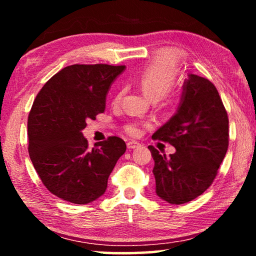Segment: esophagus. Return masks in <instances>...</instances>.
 Masks as SVG:
<instances>
[{
	"label": "esophagus",
	"instance_id": "34e87169",
	"mask_svg": "<svg viewBox=\"0 0 256 256\" xmlns=\"http://www.w3.org/2000/svg\"><path fill=\"white\" fill-rule=\"evenodd\" d=\"M126 146H128V149H136V148H138V146H140L141 144L136 141H128Z\"/></svg>",
	"mask_w": 256,
	"mask_h": 256
}]
</instances>
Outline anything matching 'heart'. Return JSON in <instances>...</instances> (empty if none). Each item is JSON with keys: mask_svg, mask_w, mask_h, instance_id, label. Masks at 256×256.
Segmentation results:
<instances>
[{"mask_svg": "<svg viewBox=\"0 0 256 256\" xmlns=\"http://www.w3.org/2000/svg\"><path fill=\"white\" fill-rule=\"evenodd\" d=\"M177 68L174 55L167 50L159 52L154 55L144 68L136 76V84L152 100H159L170 92L175 84ZM123 90H120L115 97V102L120 100ZM126 132L133 136H138L141 132L138 123H131L126 126Z\"/></svg>", "mask_w": 256, "mask_h": 256, "instance_id": "heart-1", "label": "heart"}]
</instances>
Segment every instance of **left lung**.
<instances>
[{
  "mask_svg": "<svg viewBox=\"0 0 256 256\" xmlns=\"http://www.w3.org/2000/svg\"><path fill=\"white\" fill-rule=\"evenodd\" d=\"M182 89L176 112L152 134L174 146L175 154L167 158L148 146L154 160L156 194L170 204L201 196L228 149V116L216 86L206 78L188 74Z\"/></svg>",
  "mask_w": 256,
  "mask_h": 256,
  "instance_id": "obj_1",
  "label": "left lung"
}]
</instances>
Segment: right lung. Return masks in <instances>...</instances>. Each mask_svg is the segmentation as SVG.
Instances as JSON below:
<instances>
[{"label": "right lung", "instance_id": "obj_1", "mask_svg": "<svg viewBox=\"0 0 256 256\" xmlns=\"http://www.w3.org/2000/svg\"><path fill=\"white\" fill-rule=\"evenodd\" d=\"M124 66L74 64L56 73L34 99L28 118L29 156L47 190L86 204L100 198L126 144L120 138L88 148L82 130L106 108V97Z\"/></svg>", "mask_w": 256, "mask_h": 256}]
</instances>
